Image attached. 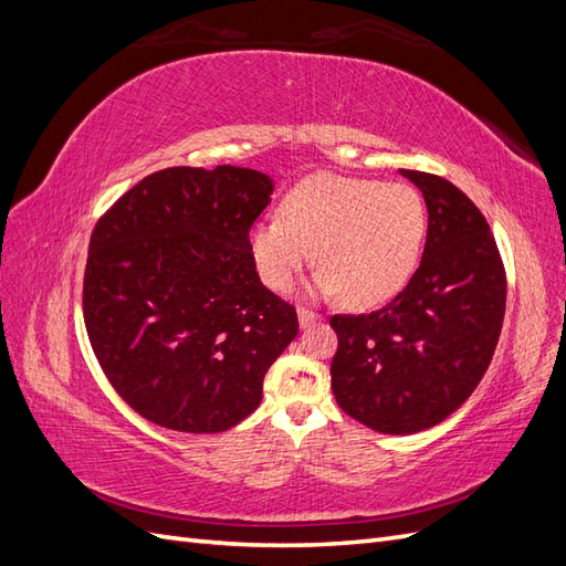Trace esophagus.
Returning <instances> with one entry per match:
<instances>
[{
    "mask_svg": "<svg viewBox=\"0 0 566 566\" xmlns=\"http://www.w3.org/2000/svg\"><path fill=\"white\" fill-rule=\"evenodd\" d=\"M321 316L318 314H314V312H310V310H297V321H300V328H310V325H314L316 321H318Z\"/></svg>",
    "mask_w": 566,
    "mask_h": 566,
    "instance_id": "1",
    "label": "esophagus"
}]
</instances>
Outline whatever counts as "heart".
Here are the masks:
<instances>
[{
    "instance_id": "obj_1",
    "label": "heart",
    "mask_w": 566,
    "mask_h": 566,
    "mask_svg": "<svg viewBox=\"0 0 566 566\" xmlns=\"http://www.w3.org/2000/svg\"><path fill=\"white\" fill-rule=\"evenodd\" d=\"M427 235V205L418 188L342 175L300 181L281 205V219H262L248 245L260 279L276 293L304 266H321L318 295H342L370 310L399 295L416 273Z\"/></svg>"
}]
</instances>
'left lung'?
<instances>
[{"instance_id":"8db88e82","label":"left lung","mask_w":566,"mask_h":566,"mask_svg":"<svg viewBox=\"0 0 566 566\" xmlns=\"http://www.w3.org/2000/svg\"><path fill=\"white\" fill-rule=\"evenodd\" d=\"M427 205L418 271L382 310L333 316V394L382 434H416L468 401L505 316V269L484 214L451 181L399 169Z\"/></svg>"}]
</instances>
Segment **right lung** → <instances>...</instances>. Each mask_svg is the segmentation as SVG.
Returning a JSON list of instances; mask_svg holds the SVG:
<instances>
[{"instance_id": "obj_1", "label": "right lung", "mask_w": 566, "mask_h": 566, "mask_svg": "<svg viewBox=\"0 0 566 566\" xmlns=\"http://www.w3.org/2000/svg\"><path fill=\"white\" fill-rule=\"evenodd\" d=\"M271 193L256 169L169 167L129 188L92 233V349L119 397L165 430L217 434L248 418L300 331L250 256Z\"/></svg>"}]
</instances>
